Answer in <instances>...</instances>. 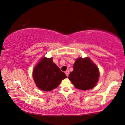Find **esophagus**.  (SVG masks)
I'll use <instances>...</instances> for the list:
<instances>
[{
	"label": "esophagus",
	"mask_w": 125,
	"mask_h": 125,
	"mask_svg": "<svg viewBox=\"0 0 125 125\" xmlns=\"http://www.w3.org/2000/svg\"><path fill=\"white\" fill-rule=\"evenodd\" d=\"M65 74H66V76H67V77H68V75H69V71H66V72H65Z\"/></svg>",
	"instance_id": "obj_1"
}]
</instances>
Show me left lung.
Wrapping results in <instances>:
<instances>
[{
    "instance_id": "1",
    "label": "left lung",
    "mask_w": 125,
    "mask_h": 125,
    "mask_svg": "<svg viewBox=\"0 0 125 125\" xmlns=\"http://www.w3.org/2000/svg\"><path fill=\"white\" fill-rule=\"evenodd\" d=\"M100 76L96 65L88 57L78 58L73 65L68 78L79 90H88L96 86Z\"/></svg>"
}]
</instances>
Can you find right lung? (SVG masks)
Instances as JSON below:
<instances>
[{"mask_svg":"<svg viewBox=\"0 0 125 125\" xmlns=\"http://www.w3.org/2000/svg\"><path fill=\"white\" fill-rule=\"evenodd\" d=\"M33 78L40 90L50 91L56 88L67 76L53 62L52 58L43 57L34 67Z\"/></svg>","mask_w":125,"mask_h":125,"instance_id":"right-lung-1","label":"right lung"}]
</instances>
